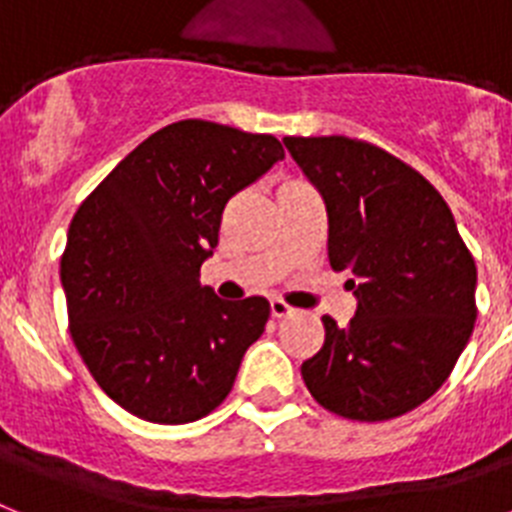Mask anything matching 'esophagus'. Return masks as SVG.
<instances>
[{
	"mask_svg": "<svg viewBox=\"0 0 512 512\" xmlns=\"http://www.w3.org/2000/svg\"><path fill=\"white\" fill-rule=\"evenodd\" d=\"M270 315L276 317V320H281V317L296 315V309L289 307L286 302H281V299H273V302H270Z\"/></svg>",
	"mask_w": 512,
	"mask_h": 512,
	"instance_id": "obj_1",
	"label": "esophagus"
}]
</instances>
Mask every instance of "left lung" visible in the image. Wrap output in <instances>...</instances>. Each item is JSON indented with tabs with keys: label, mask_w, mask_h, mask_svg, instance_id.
Listing matches in <instances>:
<instances>
[{
	"label": "left lung",
	"mask_w": 512,
	"mask_h": 512,
	"mask_svg": "<svg viewBox=\"0 0 512 512\" xmlns=\"http://www.w3.org/2000/svg\"><path fill=\"white\" fill-rule=\"evenodd\" d=\"M328 210V257L349 270L356 315L322 317L302 364L322 409L388 422L435 395L476 320V263L440 192L409 163L343 135L283 137Z\"/></svg>",
	"instance_id": "1"
}]
</instances>
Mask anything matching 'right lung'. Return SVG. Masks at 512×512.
Returning a JSON list of instances; mask_svg holds the SVG:
<instances>
[{"label":"right lung","mask_w":512,"mask_h":512,"mask_svg":"<svg viewBox=\"0 0 512 512\" xmlns=\"http://www.w3.org/2000/svg\"><path fill=\"white\" fill-rule=\"evenodd\" d=\"M283 158L273 135L184 119L153 132L77 208L62 255L70 336L111 401L153 424L208 416L263 336V296L200 286L231 197Z\"/></svg>","instance_id":"add662e5"}]
</instances>
